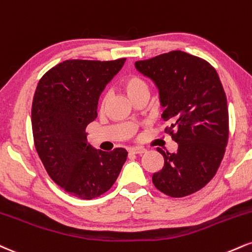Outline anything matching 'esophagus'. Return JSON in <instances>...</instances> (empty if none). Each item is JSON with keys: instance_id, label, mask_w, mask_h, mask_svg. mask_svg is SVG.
Returning <instances> with one entry per match:
<instances>
[{"instance_id": "1", "label": "esophagus", "mask_w": 252, "mask_h": 252, "mask_svg": "<svg viewBox=\"0 0 252 252\" xmlns=\"http://www.w3.org/2000/svg\"><path fill=\"white\" fill-rule=\"evenodd\" d=\"M131 154H136V155H142V154L147 153V150L144 149V148H139V147H135V148H131V149L129 150Z\"/></svg>"}]
</instances>
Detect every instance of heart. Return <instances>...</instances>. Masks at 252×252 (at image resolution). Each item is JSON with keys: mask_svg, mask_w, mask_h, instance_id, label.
Returning a JSON list of instances; mask_svg holds the SVG:
<instances>
[{"mask_svg": "<svg viewBox=\"0 0 252 252\" xmlns=\"http://www.w3.org/2000/svg\"><path fill=\"white\" fill-rule=\"evenodd\" d=\"M123 90L126 92V95L129 96V98L131 99L132 102L135 101L136 98L142 96H148L149 94V87H148V83L145 82L143 77L138 76V75H130L123 81ZM108 94L103 96L101 101V108L103 109L105 107L108 101Z\"/></svg>", "mask_w": 252, "mask_h": 252, "instance_id": "obj_1", "label": "heart"}]
</instances>
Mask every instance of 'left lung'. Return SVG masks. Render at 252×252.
<instances>
[{
    "instance_id": "8db88e82",
    "label": "left lung",
    "mask_w": 252,
    "mask_h": 252,
    "mask_svg": "<svg viewBox=\"0 0 252 252\" xmlns=\"http://www.w3.org/2000/svg\"><path fill=\"white\" fill-rule=\"evenodd\" d=\"M135 68L158 89L166 132L176 153L157 151L164 165L153 175L159 191L184 197L210 182L222 162L229 137L228 102L217 71L207 61L176 50L137 61Z\"/></svg>"
}]
</instances>
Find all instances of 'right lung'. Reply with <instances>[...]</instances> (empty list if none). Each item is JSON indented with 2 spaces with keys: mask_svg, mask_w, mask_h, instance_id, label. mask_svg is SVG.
Instances as JSON below:
<instances>
[{
  "mask_svg": "<svg viewBox=\"0 0 252 252\" xmlns=\"http://www.w3.org/2000/svg\"><path fill=\"white\" fill-rule=\"evenodd\" d=\"M124 62L64 61L45 72L36 88L32 107L36 150L53 181L82 199L107 192L128 156L123 148L95 149L86 131L97 117L99 95Z\"/></svg>",
  "mask_w": 252,
  "mask_h": 252,
  "instance_id": "obj_1",
  "label": "right lung"
}]
</instances>
